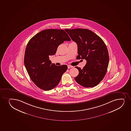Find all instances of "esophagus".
<instances>
[{
    "instance_id": "34e87169",
    "label": "esophagus",
    "mask_w": 131,
    "mask_h": 131,
    "mask_svg": "<svg viewBox=\"0 0 131 131\" xmlns=\"http://www.w3.org/2000/svg\"><path fill=\"white\" fill-rule=\"evenodd\" d=\"M68 69H70L71 68H73V67L71 66V65H68Z\"/></svg>"
}]
</instances>
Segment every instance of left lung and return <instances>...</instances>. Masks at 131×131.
I'll use <instances>...</instances> for the list:
<instances>
[{
  "label": "left lung",
  "instance_id": "obj_1",
  "mask_svg": "<svg viewBox=\"0 0 131 131\" xmlns=\"http://www.w3.org/2000/svg\"><path fill=\"white\" fill-rule=\"evenodd\" d=\"M65 30L78 44L77 57L87 61L83 69L75 67L79 71L75 81L86 88L97 85L104 78L108 65V52L105 43L99 36L89 29L77 28Z\"/></svg>",
  "mask_w": 131,
  "mask_h": 131
}]
</instances>
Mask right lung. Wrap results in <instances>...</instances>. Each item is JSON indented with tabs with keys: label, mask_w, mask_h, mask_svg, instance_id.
I'll return each mask as SVG.
<instances>
[{
	"label": "right lung",
	"mask_w": 131,
	"mask_h": 131,
	"mask_svg": "<svg viewBox=\"0 0 131 131\" xmlns=\"http://www.w3.org/2000/svg\"><path fill=\"white\" fill-rule=\"evenodd\" d=\"M71 39L63 29L43 30L28 42L24 62L30 78L37 87L44 91L51 90L59 84L66 65L57 66L49 60L56 53L59 45Z\"/></svg>",
	"instance_id": "add662e5"
}]
</instances>
